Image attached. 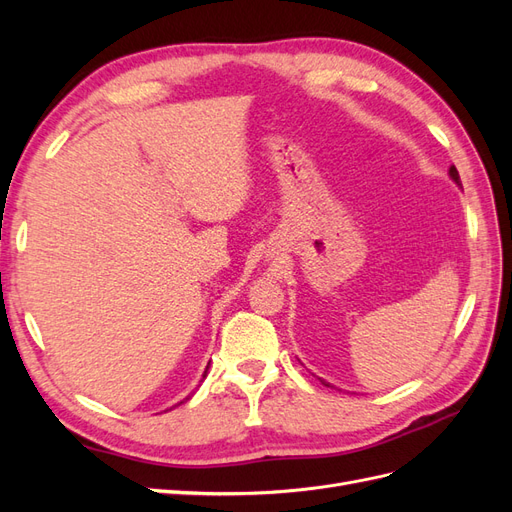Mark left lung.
I'll list each match as a JSON object with an SVG mask.
<instances>
[{"mask_svg":"<svg viewBox=\"0 0 512 512\" xmlns=\"http://www.w3.org/2000/svg\"><path fill=\"white\" fill-rule=\"evenodd\" d=\"M451 177L459 183V173H457V168H455V166H451ZM324 384H327V382H324ZM327 386H329V384H327Z\"/></svg>","mask_w":512,"mask_h":512,"instance_id":"obj_1","label":"left lung"}]
</instances>
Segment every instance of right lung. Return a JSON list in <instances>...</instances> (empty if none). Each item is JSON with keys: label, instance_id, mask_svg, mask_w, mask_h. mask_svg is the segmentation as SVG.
<instances>
[{"label": "right lung", "instance_id": "1", "mask_svg": "<svg viewBox=\"0 0 512 512\" xmlns=\"http://www.w3.org/2000/svg\"><path fill=\"white\" fill-rule=\"evenodd\" d=\"M207 367H209V365H207ZM205 374H207V369H205ZM203 378H205V376H203ZM181 404H183V401H181Z\"/></svg>", "mask_w": 512, "mask_h": 512}]
</instances>
